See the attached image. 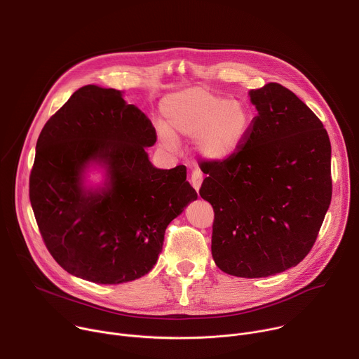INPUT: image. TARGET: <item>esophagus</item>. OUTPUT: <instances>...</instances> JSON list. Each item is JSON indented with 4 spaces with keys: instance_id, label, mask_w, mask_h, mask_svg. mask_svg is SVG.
<instances>
[{
    "instance_id": "esophagus-1",
    "label": "esophagus",
    "mask_w": 359,
    "mask_h": 359,
    "mask_svg": "<svg viewBox=\"0 0 359 359\" xmlns=\"http://www.w3.org/2000/svg\"><path fill=\"white\" fill-rule=\"evenodd\" d=\"M201 182H203V175H201V172H200V170H194V172L191 173V176H190V183H191V186H193V189H194L196 191H198V189H200V186H201Z\"/></svg>"
}]
</instances>
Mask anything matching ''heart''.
<instances>
[{
	"mask_svg": "<svg viewBox=\"0 0 359 359\" xmlns=\"http://www.w3.org/2000/svg\"><path fill=\"white\" fill-rule=\"evenodd\" d=\"M166 125L159 129L161 139L175 144V136L194 137L200 156L208 161H223L240 147L247 128L248 111L240 100L227 99L208 89L194 86L173 92L162 100Z\"/></svg>",
	"mask_w": 359,
	"mask_h": 359,
	"instance_id": "1",
	"label": "heart"
}]
</instances>
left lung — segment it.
Here are the masks:
<instances>
[{"label":"left lung","mask_w":359,"mask_h":359,"mask_svg":"<svg viewBox=\"0 0 359 359\" xmlns=\"http://www.w3.org/2000/svg\"><path fill=\"white\" fill-rule=\"evenodd\" d=\"M257 109L240 147L201 163L200 196L215 210L212 255L236 277L295 267L313 248L330 208L331 143L316 114L271 82L248 92Z\"/></svg>","instance_id":"obj_1"}]
</instances>
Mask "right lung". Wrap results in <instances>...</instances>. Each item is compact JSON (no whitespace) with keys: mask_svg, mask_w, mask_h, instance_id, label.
Wrapping results in <instances>:
<instances>
[{"mask_svg":"<svg viewBox=\"0 0 359 359\" xmlns=\"http://www.w3.org/2000/svg\"><path fill=\"white\" fill-rule=\"evenodd\" d=\"M156 143L150 119L123 93L86 85L45 123L29 176L31 206L55 262L96 284L147 274L165 230L197 198L186 166L158 169L146 147ZM93 168L104 180L92 185Z\"/></svg>","mask_w":359,"mask_h":359,"instance_id":"1","label":"right lung"}]
</instances>
